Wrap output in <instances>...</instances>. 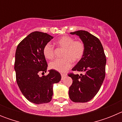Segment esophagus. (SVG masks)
Segmentation results:
<instances>
[{"instance_id": "esophagus-1", "label": "esophagus", "mask_w": 122, "mask_h": 122, "mask_svg": "<svg viewBox=\"0 0 122 122\" xmlns=\"http://www.w3.org/2000/svg\"><path fill=\"white\" fill-rule=\"evenodd\" d=\"M61 76H62V79L63 80V79H64V77L66 76V74H63V73H62V74H61Z\"/></svg>"}]
</instances>
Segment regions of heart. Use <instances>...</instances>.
I'll return each instance as SVG.
<instances>
[{"label":"heart","instance_id":"1","mask_svg":"<svg viewBox=\"0 0 122 122\" xmlns=\"http://www.w3.org/2000/svg\"><path fill=\"white\" fill-rule=\"evenodd\" d=\"M55 43L60 48L63 49L62 59H58L51 62L49 68L59 72H65L68 70L73 62H77L82 58L85 46L81 41H74L71 36H63L56 41ZM43 55L47 59H53L54 48L50 43H47L43 48Z\"/></svg>","mask_w":122,"mask_h":122}]
</instances>
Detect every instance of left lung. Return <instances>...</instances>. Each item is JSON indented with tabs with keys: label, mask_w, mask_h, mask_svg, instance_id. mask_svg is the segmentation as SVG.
<instances>
[{
	"label": "left lung",
	"mask_w": 122,
	"mask_h": 122,
	"mask_svg": "<svg viewBox=\"0 0 122 122\" xmlns=\"http://www.w3.org/2000/svg\"><path fill=\"white\" fill-rule=\"evenodd\" d=\"M77 35L85 46L82 58L72 68L73 71L82 72L79 75L70 73L73 79L69 88L70 98L76 103H86L98 92L105 77L106 59L100 40L85 30L71 32Z\"/></svg>",
	"instance_id": "left-lung-1"
}]
</instances>
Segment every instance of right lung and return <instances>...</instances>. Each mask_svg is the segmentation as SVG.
I'll list each match as a JSON object with an SVG mask.
<instances>
[{
	"instance_id": "obj_1",
	"label": "right lung",
	"mask_w": 122,
	"mask_h": 122,
	"mask_svg": "<svg viewBox=\"0 0 122 122\" xmlns=\"http://www.w3.org/2000/svg\"><path fill=\"white\" fill-rule=\"evenodd\" d=\"M53 36L43 32H32L17 46L15 54V70L19 89L25 98L36 104L50 102L53 86L61 79V75L53 70L46 76L48 64L43 55L44 46Z\"/></svg>"
}]
</instances>
